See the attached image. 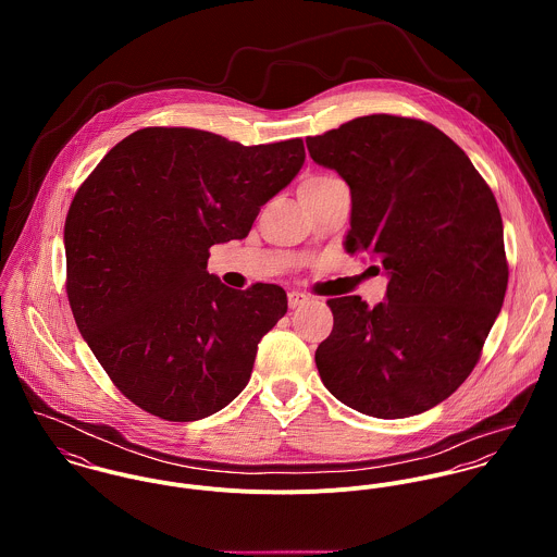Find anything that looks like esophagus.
Segmentation results:
<instances>
[{
    "mask_svg": "<svg viewBox=\"0 0 557 557\" xmlns=\"http://www.w3.org/2000/svg\"><path fill=\"white\" fill-rule=\"evenodd\" d=\"M287 302H289L292 309H296V307H300V305H307V302H309V296L302 294V292H289V294H287Z\"/></svg>",
    "mask_w": 557,
    "mask_h": 557,
    "instance_id": "1",
    "label": "esophagus"
}]
</instances>
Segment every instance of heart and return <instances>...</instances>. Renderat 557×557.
<instances>
[{
	"label": "heart",
	"instance_id": "obj_1",
	"mask_svg": "<svg viewBox=\"0 0 557 557\" xmlns=\"http://www.w3.org/2000/svg\"><path fill=\"white\" fill-rule=\"evenodd\" d=\"M330 180H336L334 175H325V173H321V175H313V177H309L305 184H323V182H330Z\"/></svg>",
	"mask_w": 557,
	"mask_h": 557
}]
</instances>
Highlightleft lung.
<instances>
[{
	"mask_svg": "<svg viewBox=\"0 0 557 557\" xmlns=\"http://www.w3.org/2000/svg\"><path fill=\"white\" fill-rule=\"evenodd\" d=\"M351 190L347 252L391 274L386 300L330 298L319 343L323 386L375 418H407L474 371L508 285L497 201L468 154L416 117L375 113L307 139Z\"/></svg>",
	"mask_w": 557,
	"mask_h": 557,
	"instance_id": "obj_1",
	"label": "left lung"
}]
</instances>
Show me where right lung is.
Instances as JSON below:
<instances>
[{
	"label": "right lung",
	"instance_id": "obj_1",
	"mask_svg": "<svg viewBox=\"0 0 557 557\" xmlns=\"http://www.w3.org/2000/svg\"><path fill=\"white\" fill-rule=\"evenodd\" d=\"M305 162V141L242 146L197 128H141L96 164L71 203L66 294L115 388L171 422L216 413L244 391L278 285L239 292L208 272L210 246L248 236Z\"/></svg>",
	"mask_w": 557,
	"mask_h": 557
}]
</instances>
